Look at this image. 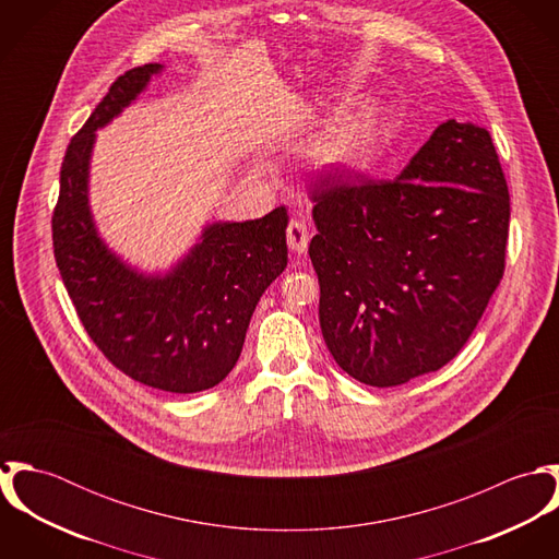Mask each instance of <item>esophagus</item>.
I'll return each instance as SVG.
<instances>
[{"mask_svg": "<svg viewBox=\"0 0 559 559\" xmlns=\"http://www.w3.org/2000/svg\"><path fill=\"white\" fill-rule=\"evenodd\" d=\"M286 240H288V247L295 251V253H306L308 249V242H310V230L308 226L301 222V219H293L286 228Z\"/></svg>", "mask_w": 559, "mask_h": 559, "instance_id": "1", "label": "esophagus"}]
</instances>
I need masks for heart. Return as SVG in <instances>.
I'll return each mask as SVG.
<instances>
[{
  "label": "heart",
  "instance_id": "1",
  "mask_svg": "<svg viewBox=\"0 0 559 559\" xmlns=\"http://www.w3.org/2000/svg\"><path fill=\"white\" fill-rule=\"evenodd\" d=\"M381 135L383 109L379 105H366L340 127L326 146V159L340 167H359L374 155Z\"/></svg>",
  "mask_w": 559,
  "mask_h": 559
}]
</instances>
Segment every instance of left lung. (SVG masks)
<instances>
[{"instance_id": "1", "label": "left lung", "mask_w": 559, "mask_h": 559, "mask_svg": "<svg viewBox=\"0 0 559 559\" xmlns=\"http://www.w3.org/2000/svg\"><path fill=\"white\" fill-rule=\"evenodd\" d=\"M319 319L337 366L394 388L459 355L501 282L508 185L490 133L448 120L396 180L322 182Z\"/></svg>"}]
</instances>
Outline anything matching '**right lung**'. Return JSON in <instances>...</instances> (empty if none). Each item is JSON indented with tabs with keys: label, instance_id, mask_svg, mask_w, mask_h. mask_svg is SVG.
<instances>
[{
	"label": "right lung",
	"instance_id": "obj_1",
	"mask_svg": "<svg viewBox=\"0 0 559 559\" xmlns=\"http://www.w3.org/2000/svg\"><path fill=\"white\" fill-rule=\"evenodd\" d=\"M160 64L127 71L111 83L60 169L53 253L87 335L127 377L171 394L222 383L239 361L251 314L288 264L284 206L262 219L215 222L165 275L129 266L100 239L87 198L96 129L122 114Z\"/></svg>",
	"mask_w": 559,
	"mask_h": 559
}]
</instances>
